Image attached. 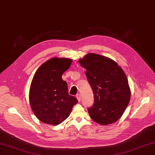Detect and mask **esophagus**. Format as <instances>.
<instances>
[{"instance_id":"obj_1","label":"esophagus","mask_w":155,"mask_h":155,"mask_svg":"<svg viewBox=\"0 0 155 155\" xmlns=\"http://www.w3.org/2000/svg\"><path fill=\"white\" fill-rule=\"evenodd\" d=\"M76 97H77V99H78V100L79 101H81V96L80 94H78L76 95Z\"/></svg>"}]
</instances>
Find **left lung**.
<instances>
[{"label": "left lung", "instance_id": "left-lung-1", "mask_svg": "<svg viewBox=\"0 0 155 155\" xmlns=\"http://www.w3.org/2000/svg\"><path fill=\"white\" fill-rule=\"evenodd\" d=\"M79 63L87 70V80L94 94V104L88 108L91 118L104 125L116 122L124 114L130 97L123 70L113 60L95 54H88Z\"/></svg>", "mask_w": 155, "mask_h": 155}]
</instances>
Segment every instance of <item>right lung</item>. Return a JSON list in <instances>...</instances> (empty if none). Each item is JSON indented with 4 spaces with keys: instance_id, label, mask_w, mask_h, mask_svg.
Instances as JSON below:
<instances>
[{
    "instance_id": "obj_1",
    "label": "right lung",
    "mask_w": 155,
    "mask_h": 155,
    "mask_svg": "<svg viewBox=\"0 0 155 155\" xmlns=\"http://www.w3.org/2000/svg\"><path fill=\"white\" fill-rule=\"evenodd\" d=\"M72 61L68 58H52L42 64L34 75L30 88V102L33 112L42 122L62 123L78 102L68 94L67 83L61 78Z\"/></svg>"
}]
</instances>
